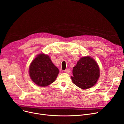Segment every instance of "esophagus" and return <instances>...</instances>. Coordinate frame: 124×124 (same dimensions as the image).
Listing matches in <instances>:
<instances>
[{
	"mask_svg": "<svg viewBox=\"0 0 124 124\" xmlns=\"http://www.w3.org/2000/svg\"><path fill=\"white\" fill-rule=\"evenodd\" d=\"M65 72L67 73H69L70 72V69H67L65 70Z\"/></svg>",
	"mask_w": 124,
	"mask_h": 124,
	"instance_id": "1",
	"label": "esophagus"
}]
</instances>
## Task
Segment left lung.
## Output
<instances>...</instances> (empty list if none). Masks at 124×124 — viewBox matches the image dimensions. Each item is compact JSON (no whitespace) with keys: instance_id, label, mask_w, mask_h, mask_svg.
Listing matches in <instances>:
<instances>
[{"instance_id":"left-lung-1","label":"left lung","mask_w":124,"mask_h":124,"mask_svg":"<svg viewBox=\"0 0 124 124\" xmlns=\"http://www.w3.org/2000/svg\"><path fill=\"white\" fill-rule=\"evenodd\" d=\"M98 64L90 56L83 57L77 62L73 68V83L81 89L92 87L97 82L100 76Z\"/></svg>"}]
</instances>
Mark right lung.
Here are the masks:
<instances>
[{
  "mask_svg": "<svg viewBox=\"0 0 124 124\" xmlns=\"http://www.w3.org/2000/svg\"><path fill=\"white\" fill-rule=\"evenodd\" d=\"M59 72L48 55L40 54L32 60L29 67L31 80L37 85L47 86L54 82Z\"/></svg>",
  "mask_w": 124,
  "mask_h": 124,
  "instance_id": "right-lung-1",
  "label": "right lung"
}]
</instances>
